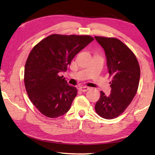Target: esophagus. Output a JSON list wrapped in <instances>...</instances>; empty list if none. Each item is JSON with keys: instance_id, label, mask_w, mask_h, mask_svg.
<instances>
[{"instance_id": "34e87169", "label": "esophagus", "mask_w": 155, "mask_h": 155, "mask_svg": "<svg viewBox=\"0 0 155 155\" xmlns=\"http://www.w3.org/2000/svg\"><path fill=\"white\" fill-rule=\"evenodd\" d=\"M88 90H90V87H87V86H83V87H79V90L81 91H83V92H85V91H87Z\"/></svg>"}]
</instances>
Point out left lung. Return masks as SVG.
Returning <instances> with one entry per match:
<instances>
[{"mask_svg": "<svg viewBox=\"0 0 155 155\" xmlns=\"http://www.w3.org/2000/svg\"><path fill=\"white\" fill-rule=\"evenodd\" d=\"M95 39L104 49L108 72L113 77L111 94L106 96L101 91L95 110L101 117L110 120L119 116L132 102L138 89L140 68L133 52L118 39Z\"/></svg>", "mask_w": 155, "mask_h": 155, "instance_id": "8db88e82", "label": "left lung"}]
</instances>
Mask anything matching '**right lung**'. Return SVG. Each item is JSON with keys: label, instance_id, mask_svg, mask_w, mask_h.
Instances as JSON below:
<instances>
[{"label": "right lung", "instance_id": "obj_1", "mask_svg": "<svg viewBox=\"0 0 155 155\" xmlns=\"http://www.w3.org/2000/svg\"><path fill=\"white\" fill-rule=\"evenodd\" d=\"M94 40L90 35L53 34L33 47L25 68V85L29 99L41 114L54 118L71 107L77 90L59 73Z\"/></svg>", "mask_w": 155, "mask_h": 155}]
</instances>
